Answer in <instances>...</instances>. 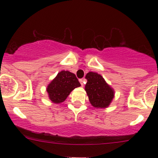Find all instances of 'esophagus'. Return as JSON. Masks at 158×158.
I'll list each match as a JSON object with an SVG mask.
<instances>
[{
    "label": "esophagus",
    "instance_id": "34e87169",
    "mask_svg": "<svg viewBox=\"0 0 158 158\" xmlns=\"http://www.w3.org/2000/svg\"><path fill=\"white\" fill-rule=\"evenodd\" d=\"M79 81H80L81 86H84V84H85V79H79Z\"/></svg>",
    "mask_w": 158,
    "mask_h": 158
}]
</instances>
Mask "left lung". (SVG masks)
I'll use <instances>...</instances> for the list:
<instances>
[{"label": "left lung", "instance_id": "8db88e82", "mask_svg": "<svg viewBox=\"0 0 158 158\" xmlns=\"http://www.w3.org/2000/svg\"><path fill=\"white\" fill-rule=\"evenodd\" d=\"M85 79V90L90 104L97 108H106L109 106L114 97V90L106 83L100 74L89 72Z\"/></svg>", "mask_w": 158, "mask_h": 158}]
</instances>
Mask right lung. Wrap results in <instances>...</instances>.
<instances>
[{
  "mask_svg": "<svg viewBox=\"0 0 158 158\" xmlns=\"http://www.w3.org/2000/svg\"><path fill=\"white\" fill-rule=\"evenodd\" d=\"M79 86L81 85L75 74L62 70L48 85L47 92L50 100L59 104L64 102L70 92Z\"/></svg>",
  "mask_w": 158,
  "mask_h": 158,
  "instance_id": "add662e5",
  "label": "right lung"
}]
</instances>
